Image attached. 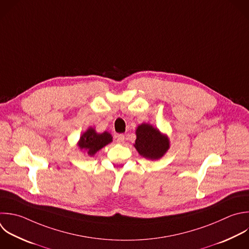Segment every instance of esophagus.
<instances>
[{
  "label": "esophagus",
  "instance_id": "34e87169",
  "mask_svg": "<svg viewBox=\"0 0 249 249\" xmlns=\"http://www.w3.org/2000/svg\"><path fill=\"white\" fill-rule=\"evenodd\" d=\"M117 142L120 144H123L124 142V134L117 135Z\"/></svg>",
  "mask_w": 249,
  "mask_h": 249
}]
</instances>
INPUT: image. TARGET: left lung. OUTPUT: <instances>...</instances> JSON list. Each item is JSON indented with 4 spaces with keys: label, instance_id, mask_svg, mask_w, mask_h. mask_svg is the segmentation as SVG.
Here are the masks:
<instances>
[{
    "label": "left lung",
    "instance_id": "obj_1",
    "mask_svg": "<svg viewBox=\"0 0 249 249\" xmlns=\"http://www.w3.org/2000/svg\"><path fill=\"white\" fill-rule=\"evenodd\" d=\"M135 133L136 140L133 146L138 154L147 160H160L170 147L168 136L150 124L143 123L139 124Z\"/></svg>",
    "mask_w": 249,
    "mask_h": 249
}]
</instances>
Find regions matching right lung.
Instances as JSON below:
<instances>
[{
	"mask_svg": "<svg viewBox=\"0 0 249 249\" xmlns=\"http://www.w3.org/2000/svg\"><path fill=\"white\" fill-rule=\"evenodd\" d=\"M113 141V136L108 131L102 133L96 132L94 127H89L80 137L78 146L83 153L93 157L99 150Z\"/></svg>",
	"mask_w": 249,
	"mask_h": 249,
	"instance_id": "add662e5",
	"label": "right lung"
}]
</instances>
